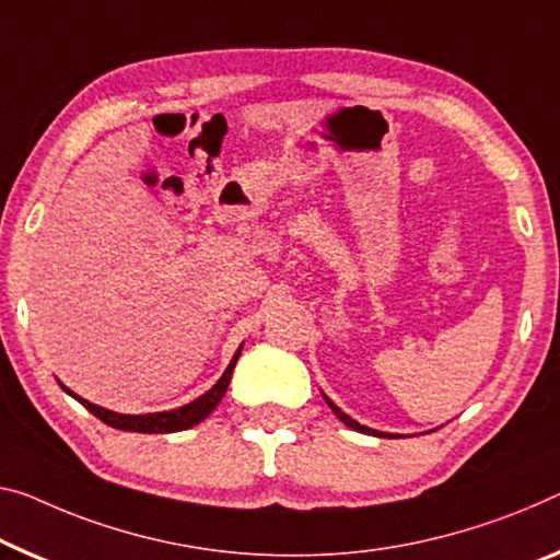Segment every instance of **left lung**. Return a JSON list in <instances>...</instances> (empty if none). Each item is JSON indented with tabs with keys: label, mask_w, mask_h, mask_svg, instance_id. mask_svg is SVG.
Returning <instances> with one entry per match:
<instances>
[{
	"label": "left lung",
	"mask_w": 560,
	"mask_h": 560,
	"mask_svg": "<svg viewBox=\"0 0 560 560\" xmlns=\"http://www.w3.org/2000/svg\"><path fill=\"white\" fill-rule=\"evenodd\" d=\"M325 400H328V406L332 408V412H335V416H338L340 420H342V423H346L348 428H352V430H358V433H370V435H381V438H388V435H385V433H381V430H373V428H365V425H360L358 423V420H352L350 416H346V412H342L338 406H335V402L328 398V395H325Z\"/></svg>",
	"instance_id": "8db88e82"
}]
</instances>
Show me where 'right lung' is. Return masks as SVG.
<instances>
[{
    "label": "right lung",
    "mask_w": 560,
    "mask_h": 560,
    "mask_svg": "<svg viewBox=\"0 0 560 560\" xmlns=\"http://www.w3.org/2000/svg\"><path fill=\"white\" fill-rule=\"evenodd\" d=\"M240 350H243V348H240ZM240 350L235 352V358L230 360V365H228L225 373H222L220 381L214 383L208 393L200 395V398L187 402V406L177 408V410L148 412V416H122V412H112L107 408L94 406V402L80 398V395H74L72 390H67L65 385H62V388L70 393L72 398L80 400L82 406L92 412V416H97L102 423H107V425L117 428V430H130V433H177V430L197 425L200 420L208 418L214 408H218V402L222 400V395H225L228 385H230V377H232V370H235V363L240 358Z\"/></svg>",
    "instance_id": "right-lung-1"
}]
</instances>
